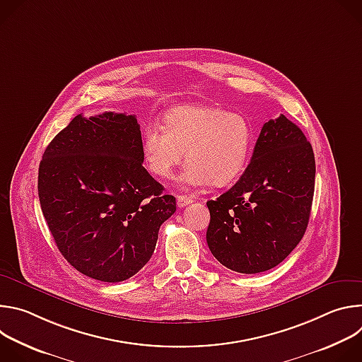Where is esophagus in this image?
Masks as SVG:
<instances>
[{"label":"esophagus","instance_id":"34e87169","mask_svg":"<svg viewBox=\"0 0 362 362\" xmlns=\"http://www.w3.org/2000/svg\"><path fill=\"white\" fill-rule=\"evenodd\" d=\"M193 202L192 196H177V206L179 208H185V206L190 204Z\"/></svg>","mask_w":362,"mask_h":362}]
</instances>
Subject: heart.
Here are the masks:
<instances>
[{
  "mask_svg": "<svg viewBox=\"0 0 362 362\" xmlns=\"http://www.w3.org/2000/svg\"><path fill=\"white\" fill-rule=\"evenodd\" d=\"M255 147V129L240 113L208 105H183L170 109L163 127L150 123L141 134V153L147 169L170 177L183 162L179 183L226 186L245 172Z\"/></svg>",
  "mask_w": 362,
  "mask_h": 362,
  "instance_id": "heart-1",
  "label": "heart"
}]
</instances>
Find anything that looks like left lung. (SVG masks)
Returning a JSON list of instances; mask_svg holds the SVG:
<instances>
[{
	"instance_id": "1",
	"label": "left lung",
	"mask_w": 362,
	"mask_h": 362,
	"mask_svg": "<svg viewBox=\"0 0 362 362\" xmlns=\"http://www.w3.org/2000/svg\"><path fill=\"white\" fill-rule=\"evenodd\" d=\"M314 187L311 143L284 115L269 120L240 179L206 203L211 212L206 240L212 255L240 274L275 268L306 230Z\"/></svg>"
}]
</instances>
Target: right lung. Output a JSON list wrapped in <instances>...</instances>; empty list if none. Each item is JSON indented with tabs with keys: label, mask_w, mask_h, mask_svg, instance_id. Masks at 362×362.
Instances as JSON below:
<instances>
[{
	"label": "right lung",
	"mask_w": 362,
	"mask_h": 362,
	"mask_svg": "<svg viewBox=\"0 0 362 362\" xmlns=\"http://www.w3.org/2000/svg\"><path fill=\"white\" fill-rule=\"evenodd\" d=\"M134 116H76L38 168L41 211L67 262L101 282H122L151 257L176 199L143 168Z\"/></svg>",
	"instance_id": "right-lung-1"
}]
</instances>
